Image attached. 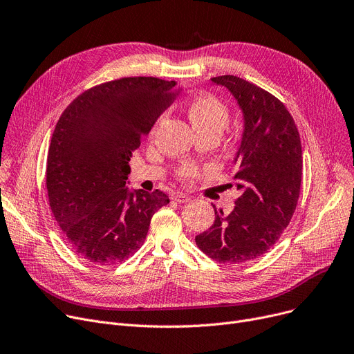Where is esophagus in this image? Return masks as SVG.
I'll return each instance as SVG.
<instances>
[{
  "mask_svg": "<svg viewBox=\"0 0 354 354\" xmlns=\"http://www.w3.org/2000/svg\"><path fill=\"white\" fill-rule=\"evenodd\" d=\"M172 198H174V201L180 202V203H185V202H189L191 201V196L187 195V194H183V192H176V194H174Z\"/></svg>",
  "mask_w": 354,
  "mask_h": 354,
  "instance_id": "34e87169",
  "label": "esophagus"
}]
</instances>
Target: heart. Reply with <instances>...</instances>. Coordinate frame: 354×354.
I'll list each match as a JSON object with an SVG mask.
<instances>
[{"instance_id": "heart-1", "label": "heart", "mask_w": 354, "mask_h": 354, "mask_svg": "<svg viewBox=\"0 0 354 354\" xmlns=\"http://www.w3.org/2000/svg\"><path fill=\"white\" fill-rule=\"evenodd\" d=\"M187 115L196 133H214L219 138L228 124L230 113L227 106L212 95H198L187 104ZM199 169L194 165H183L179 175L183 179L199 176Z\"/></svg>"}]
</instances>
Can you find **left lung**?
Wrapping results in <instances>:
<instances>
[{
  "label": "left lung",
  "mask_w": 354,
  "mask_h": 354,
  "mask_svg": "<svg viewBox=\"0 0 354 354\" xmlns=\"http://www.w3.org/2000/svg\"><path fill=\"white\" fill-rule=\"evenodd\" d=\"M211 82L224 86L243 113L234 158L241 196L228 215L214 207V224L195 241L215 261L241 264L266 254L290 224L301 187V142L288 110L268 91L236 76Z\"/></svg>",
  "instance_id": "8db88e82"
}]
</instances>
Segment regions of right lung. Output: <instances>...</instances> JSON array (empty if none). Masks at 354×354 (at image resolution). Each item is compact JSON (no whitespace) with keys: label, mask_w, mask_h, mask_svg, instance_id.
<instances>
[{"label":"right lung","mask_w":354,"mask_h":354,"mask_svg":"<svg viewBox=\"0 0 354 354\" xmlns=\"http://www.w3.org/2000/svg\"><path fill=\"white\" fill-rule=\"evenodd\" d=\"M176 82L124 77L93 87L63 111L51 138L46 183L51 212L88 263H122L143 244L159 189H130L129 160L174 99Z\"/></svg>","instance_id":"right-lung-1"}]
</instances>
